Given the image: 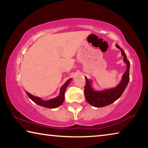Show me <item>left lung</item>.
Segmentation results:
<instances>
[{"label":"left lung","mask_w":148,"mask_h":148,"mask_svg":"<svg viewBox=\"0 0 148 148\" xmlns=\"http://www.w3.org/2000/svg\"><path fill=\"white\" fill-rule=\"evenodd\" d=\"M117 48L121 51V55L123 56V61L127 64V70L123 75L122 79L118 86L112 89L103 90V91H95L91 87V81L86 77V84L84 88L85 98L88 103L92 106L97 108H101L111 104L114 102L117 101L125 91L129 81V68L130 62L127 59V56L125 53L123 49L116 45Z\"/></svg>","instance_id":"obj_1"}]
</instances>
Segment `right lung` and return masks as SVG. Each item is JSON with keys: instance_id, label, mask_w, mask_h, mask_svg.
<instances>
[{"instance_id": "right-lung-1", "label": "right lung", "mask_w": 148, "mask_h": 148, "mask_svg": "<svg viewBox=\"0 0 148 148\" xmlns=\"http://www.w3.org/2000/svg\"><path fill=\"white\" fill-rule=\"evenodd\" d=\"M71 80H72V78H70L69 79L67 80L63 86L61 87V89H60V94L58 97H56V98L54 99L48 100V101H43V100H42L40 97H34L33 95L29 93V92L27 91H26V93L32 101L38 105H39V106L47 108H57L59 106H61V105L62 104V102H63L64 100L65 90H66V88L67 87V86H68V85L69 84L70 82H71Z\"/></svg>"}]
</instances>
